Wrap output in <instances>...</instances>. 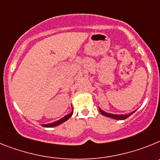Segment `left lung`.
Instances as JSON below:
<instances>
[{"mask_svg": "<svg viewBox=\"0 0 160 160\" xmlns=\"http://www.w3.org/2000/svg\"><path fill=\"white\" fill-rule=\"evenodd\" d=\"M99 109H100V112H101L102 115L108 117V118H110L116 119V120H124V119H126L127 118H129L130 115L133 114V113H134V112H132V113H129V114H113V113H105V112H104V111L102 110V109H100V108Z\"/></svg>", "mask_w": 160, "mask_h": 160, "instance_id": "1", "label": "left lung"}]
</instances>
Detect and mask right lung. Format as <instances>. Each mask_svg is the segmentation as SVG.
Masks as SVG:
<instances>
[{
  "label": "right lung",
  "instance_id": "obj_1",
  "mask_svg": "<svg viewBox=\"0 0 160 160\" xmlns=\"http://www.w3.org/2000/svg\"><path fill=\"white\" fill-rule=\"evenodd\" d=\"M72 113H73V110L72 111V113H69V114H68V115H66L65 117H63V118L59 119V120L56 121V122H52V123H49V124H43V125H42V126H44V127H54V126H59V125L62 124L63 122H66L68 119L70 118L71 116L72 115Z\"/></svg>",
  "mask_w": 160,
  "mask_h": 160
}]
</instances>
